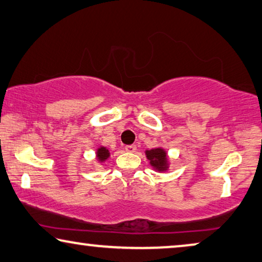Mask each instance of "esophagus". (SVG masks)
Returning a JSON list of instances; mask_svg holds the SVG:
<instances>
[{
	"label": "esophagus",
	"instance_id": "34e87169",
	"mask_svg": "<svg viewBox=\"0 0 262 262\" xmlns=\"http://www.w3.org/2000/svg\"><path fill=\"white\" fill-rule=\"evenodd\" d=\"M126 150L129 151V153H134V151H136V144H128V146H126Z\"/></svg>",
	"mask_w": 262,
	"mask_h": 262
}]
</instances>
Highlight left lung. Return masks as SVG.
<instances>
[{
    "label": "left lung",
    "instance_id": "1",
    "mask_svg": "<svg viewBox=\"0 0 262 262\" xmlns=\"http://www.w3.org/2000/svg\"><path fill=\"white\" fill-rule=\"evenodd\" d=\"M147 159L150 161V165L158 170H165L167 165L166 151L161 148H155L146 151Z\"/></svg>",
    "mask_w": 262,
    "mask_h": 262
}]
</instances>
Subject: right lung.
I'll return each instance as SVG.
<instances>
[{
    "mask_svg": "<svg viewBox=\"0 0 262 262\" xmlns=\"http://www.w3.org/2000/svg\"><path fill=\"white\" fill-rule=\"evenodd\" d=\"M108 158H109V151L107 148L101 147L97 149V159H99V161H104V160Z\"/></svg>",
    "mask_w": 262,
    "mask_h": 262,
    "instance_id": "right-lung-1",
    "label": "right lung"
}]
</instances>
